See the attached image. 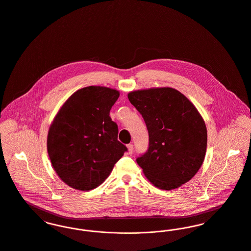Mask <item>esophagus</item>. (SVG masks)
<instances>
[{"label":"esophagus","mask_w":251,"mask_h":251,"mask_svg":"<svg viewBox=\"0 0 251 251\" xmlns=\"http://www.w3.org/2000/svg\"><path fill=\"white\" fill-rule=\"evenodd\" d=\"M127 148H128V152H129V154H132L133 153V151H134V145L133 144H128L127 145Z\"/></svg>","instance_id":"obj_1"}]
</instances>
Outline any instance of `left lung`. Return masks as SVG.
Returning <instances> with one entry per match:
<instances>
[{"label":"left lung","instance_id":"obj_1","mask_svg":"<svg viewBox=\"0 0 251 251\" xmlns=\"http://www.w3.org/2000/svg\"><path fill=\"white\" fill-rule=\"evenodd\" d=\"M128 98L149 134L147 151L136 157L147 178L164 190L189 181L201 168L207 146L206 127L195 106L172 88L135 91Z\"/></svg>","mask_w":251,"mask_h":251}]
</instances>
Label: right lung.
<instances>
[{
    "mask_svg": "<svg viewBox=\"0 0 251 251\" xmlns=\"http://www.w3.org/2000/svg\"><path fill=\"white\" fill-rule=\"evenodd\" d=\"M119 93L106 87L78 90L62 106L48 135V153L60 178L89 191L112 172L127 147L117 140L118 127L110 116Z\"/></svg>",
    "mask_w": 251,
    "mask_h": 251,
    "instance_id": "right-lung-1",
    "label": "right lung"
}]
</instances>
